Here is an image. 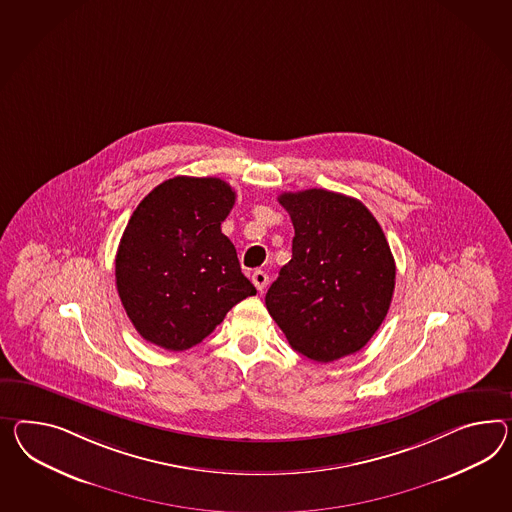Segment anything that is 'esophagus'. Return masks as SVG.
Wrapping results in <instances>:
<instances>
[{"label": "esophagus", "instance_id": "obj_1", "mask_svg": "<svg viewBox=\"0 0 512 512\" xmlns=\"http://www.w3.org/2000/svg\"><path fill=\"white\" fill-rule=\"evenodd\" d=\"M252 282H254V286H256L258 291H263V289L267 288V284H269V275L265 271H254L252 273Z\"/></svg>", "mask_w": 512, "mask_h": 512}]
</instances>
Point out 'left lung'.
Returning a JSON list of instances; mask_svg holds the SVG:
<instances>
[{
  "mask_svg": "<svg viewBox=\"0 0 512 512\" xmlns=\"http://www.w3.org/2000/svg\"><path fill=\"white\" fill-rule=\"evenodd\" d=\"M295 228L291 260L265 295L297 353L334 362L360 351L388 314L395 262L366 206L327 189L282 193Z\"/></svg>",
  "mask_w": 512,
  "mask_h": 512,
  "instance_id": "8db88e82",
  "label": "left lung"
}]
</instances>
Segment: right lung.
<instances>
[{
  "label": "right lung",
  "mask_w": 512,
  "mask_h": 512,
  "mask_svg": "<svg viewBox=\"0 0 512 512\" xmlns=\"http://www.w3.org/2000/svg\"><path fill=\"white\" fill-rule=\"evenodd\" d=\"M236 191L221 178L176 176L133 211L115 258L118 297L133 327L167 351L191 349L256 295L221 224Z\"/></svg>",
  "instance_id": "1"
}]
</instances>
